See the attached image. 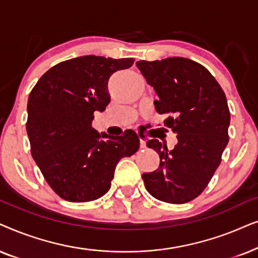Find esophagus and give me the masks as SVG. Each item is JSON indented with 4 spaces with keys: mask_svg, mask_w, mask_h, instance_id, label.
<instances>
[{
    "mask_svg": "<svg viewBox=\"0 0 258 258\" xmlns=\"http://www.w3.org/2000/svg\"><path fill=\"white\" fill-rule=\"evenodd\" d=\"M140 149H146V142L140 139Z\"/></svg>",
    "mask_w": 258,
    "mask_h": 258,
    "instance_id": "obj_1",
    "label": "esophagus"
}]
</instances>
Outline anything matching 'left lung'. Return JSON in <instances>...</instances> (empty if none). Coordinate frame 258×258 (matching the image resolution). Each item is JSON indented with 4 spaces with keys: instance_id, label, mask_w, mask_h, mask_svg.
Returning <instances> with one entry per match:
<instances>
[{
    "instance_id": "left-lung-1",
    "label": "left lung",
    "mask_w": 258,
    "mask_h": 258,
    "mask_svg": "<svg viewBox=\"0 0 258 258\" xmlns=\"http://www.w3.org/2000/svg\"><path fill=\"white\" fill-rule=\"evenodd\" d=\"M136 64L159 97L154 107L167 115L164 125L178 139L171 151L158 139L147 142L160 164L143 174L146 190L161 202L187 203L210 183L228 145L230 111L224 91L207 68L185 57Z\"/></svg>"
}]
</instances>
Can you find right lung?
<instances>
[{"instance_id": "add662e5", "label": "right lung", "mask_w": 258, "mask_h": 258, "mask_svg": "<svg viewBox=\"0 0 258 258\" xmlns=\"http://www.w3.org/2000/svg\"><path fill=\"white\" fill-rule=\"evenodd\" d=\"M133 62L131 57L95 55L62 61L30 92L26 123L30 152L48 185L64 201L82 203L102 197L119 160L139 149L132 130L113 137L92 127L94 112H104L111 101V75Z\"/></svg>"}]
</instances>
